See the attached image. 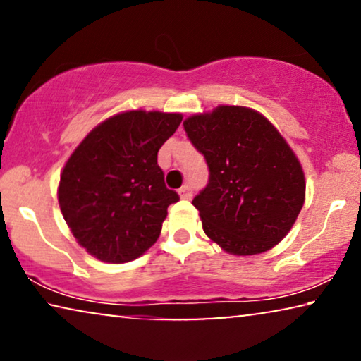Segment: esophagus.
I'll use <instances>...</instances> for the list:
<instances>
[{
    "label": "esophagus",
    "instance_id": "esophagus-1",
    "mask_svg": "<svg viewBox=\"0 0 361 361\" xmlns=\"http://www.w3.org/2000/svg\"><path fill=\"white\" fill-rule=\"evenodd\" d=\"M179 194H180L182 199H190V197H192V187L189 184L182 185L179 189Z\"/></svg>",
    "mask_w": 361,
    "mask_h": 361
}]
</instances>
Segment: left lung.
<instances>
[{
    "instance_id": "left-lung-1",
    "label": "left lung",
    "mask_w": 361,
    "mask_h": 361,
    "mask_svg": "<svg viewBox=\"0 0 361 361\" xmlns=\"http://www.w3.org/2000/svg\"><path fill=\"white\" fill-rule=\"evenodd\" d=\"M184 130L209 166V184L192 200L207 236L240 256L278 245L305 195L302 167L278 130L243 106L190 116Z\"/></svg>"
}]
</instances>
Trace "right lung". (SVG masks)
<instances>
[{
	"instance_id": "obj_1",
	"label": "right lung",
	"mask_w": 361,
	"mask_h": 361,
	"mask_svg": "<svg viewBox=\"0 0 361 361\" xmlns=\"http://www.w3.org/2000/svg\"><path fill=\"white\" fill-rule=\"evenodd\" d=\"M182 121L177 113L126 111L98 125L67 161L59 204L78 243L106 263L136 259L157 240L167 207L157 151Z\"/></svg>"
}]
</instances>
